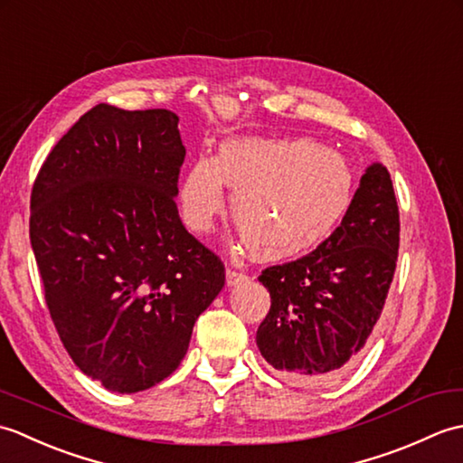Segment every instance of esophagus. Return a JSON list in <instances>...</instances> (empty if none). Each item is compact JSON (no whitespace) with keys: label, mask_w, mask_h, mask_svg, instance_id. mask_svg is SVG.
Segmentation results:
<instances>
[{"label":"esophagus","mask_w":463,"mask_h":463,"mask_svg":"<svg viewBox=\"0 0 463 463\" xmlns=\"http://www.w3.org/2000/svg\"><path fill=\"white\" fill-rule=\"evenodd\" d=\"M249 280V274L242 270H234V269H226V284L229 287H237V284H242Z\"/></svg>","instance_id":"34e87169"}]
</instances>
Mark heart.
<instances>
[{"instance_id":"obj_1","label":"heart","mask_w":463,"mask_h":463,"mask_svg":"<svg viewBox=\"0 0 463 463\" xmlns=\"http://www.w3.org/2000/svg\"><path fill=\"white\" fill-rule=\"evenodd\" d=\"M224 184L242 244L262 260H288L332 232L350 204L354 175L340 153L312 139H229L183 176L179 206L193 232H206L222 213Z\"/></svg>"}]
</instances>
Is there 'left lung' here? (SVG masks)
Listing matches in <instances>:
<instances>
[{
  "instance_id": "obj_1",
  "label": "left lung",
  "mask_w": 463,
  "mask_h": 463,
  "mask_svg": "<svg viewBox=\"0 0 463 463\" xmlns=\"http://www.w3.org/2000/svg\"><path fill=\"white\" fill-rule=\"evenodd\" d=\"M400 213L386 166L370 165L340 226L307 257L264 269L270 310L257 346L290 380L336 376L366 346L394 279Z\"/></svg>"
}]
</instances>
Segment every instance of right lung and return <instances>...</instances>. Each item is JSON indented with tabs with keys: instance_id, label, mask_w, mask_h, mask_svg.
<instances>
[{
	"instance_id": "add662e5",
	"label": "right lung",
	"mask_w": 463,
	"mask_h": 463,
	"mask_svg": "<svg viewBox=\"0 0 463 463\" xmlns=\"http://www.w3.org/2000/svg\"><path fill=\"white\" fill-rule=\"evenodd\" d=\"M179 117L99 103L47 155L29 239L69 356L133 394L179 368L224 264L181 222Z\"/></svg>"
}]
</instances>
